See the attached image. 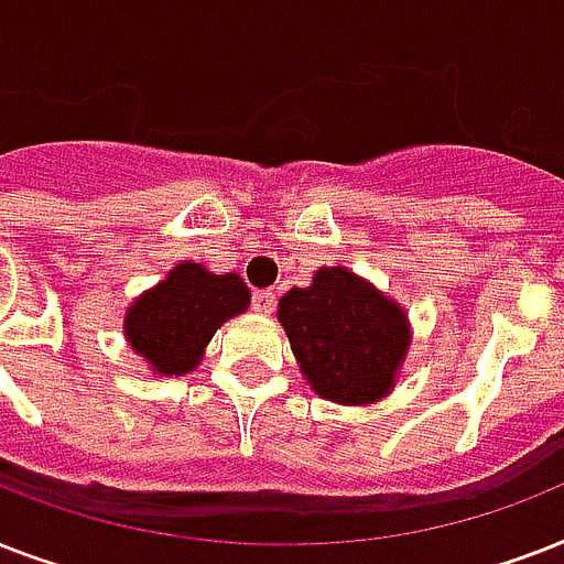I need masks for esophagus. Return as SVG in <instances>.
Here are the masks:
<instances>
[{
	"label": "esophagus",
	"instance_id": "esophagus-1",
	"mask_svg": "<svg viewBox=\"0 0 564 564\" xmlns=\"http://www.w3.org/2000/svg\"><path fill=\"white\" fill-rule=\"evenodd\" d=\"M278 304V292L274 290H257L254 292V310L260 316H269Z\"/></svg>",
	"mask_w": 564,
	"mask_h": 564
}]
</instances>
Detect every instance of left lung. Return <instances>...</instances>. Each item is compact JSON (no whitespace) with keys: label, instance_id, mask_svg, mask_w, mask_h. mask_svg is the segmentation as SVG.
Here are the masks:
<instances>
[{"label":"left lung","instance_id":"left-lung-1","mask_svg":"<svg viewBox=\"0 0 564 564\" xmlns=\"http://www.w3.org/2000/svg\"><path fill=\"white\" fill-rule=\"evenodd\" d=\"M301 375L318 398L366 406L392 394L410 351L406 310L345 265H318L278 301Z\"/></svg>","mask_w":564,"mask_h":564}]
</instances>
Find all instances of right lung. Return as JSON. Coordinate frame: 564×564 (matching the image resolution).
Here are the masks:
<instances>
[{
  "mask_svg": "<svg viewBox=\"0 0 564 564\" xmlns=\"http://www.w3.org/2000/svg\"><path fill=\"white\" fill-rule=\"evenodd\" d=\"M248 304L251 292L237 272L216 274L184 260L128 304L122 334L154 377H181L202 366L213 334Z\"/></svg>",
  "mask_w": 564,
  "mask_h": 564,
  "instance_id": "add662e5",
  "label": "right lung"
}]
</instances>
